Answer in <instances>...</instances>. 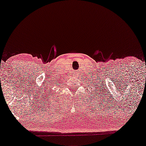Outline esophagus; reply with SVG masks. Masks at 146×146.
I'll return each mask as SVG.
<instances>
[{
  "label": "esophagus",
  "instance_id": "34e87169",
  "mask_svg": "<svg viewBox=\"0 0 146 146\" xmlns=\"http://www.w3.org/2000/svg\"><path fill=\"white\" fill-rule=\"evenodd\" d=\"M78 74H79V72L78 71V70H76V71L73 72L72 75H73V76H74L75 77H78Z\"/></svg>",
  "mask_w": 146,
  "mask_h": 146
}]
</instances>
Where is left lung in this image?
<instances>
[{"label":"left lung","mask_w":146,"mask_h":146,"mask_svg":"<svg viewBox=\"0 0 146 146\" xmlns=\"http://www.w3.org/2000/svg\"><path fill=\"white\" fill-rule=\"evenodd\" d=\"M100 86H101V85H100ZM96 88H96V89L95 88V90H94V92H97L96 93H96L99 94V93H98V92H101V90H98V88H98V87H97V86H96ZM101 89L104 90L103 88H101ZM98 95H99V94H98Z\"/></svg>","instance_id":"8db88e82"}]
</instances>
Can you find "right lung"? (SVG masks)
Wrapping results in <instances>:
<instances>
[{
    "label": "right lung",
    "mask_w": 146,
    "mask_h": 146,
    "mask_svg": "<svg viewBox=\"0 0 146 146\" xmlns=\"http://www.w3.org/2000/svg\"><path fill=\"white\" fill-rule=\"evenodd\" d=\"M54 84H52V86H54ZM56 85H58V84H56ZM54 86H55V85H54ZM52 87H53V86H52ZM50 88H51V90H50V89L48 90V92H45V95H47V94H48V96H50V94H50V96H52V95H53V94H52V88H51V86L50 87Z\"/></svg>",
    "instance_id": "1"
}]
</instances>
